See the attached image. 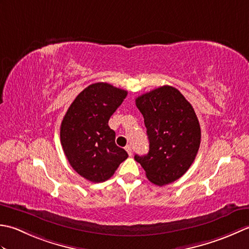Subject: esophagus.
Returning <instances> with one entry per match:
<instances>
[{
    "instance_id": "34e87169",
    "label": "esophagus",
    "mask_w": 249,
    "mask_h": 249,
    "mask_svg": "<svg viewBox=\"0 0 249 249\" xmlns=\"http://www.w3.org/2000/svg\"><path fill=\"white\" fill-rule=\"evenodd\" d=\"M125 150H126V153H128V155H129V156H132V148H131V146H130V145L125 146Z\"/></svg>"
}]
</instances>
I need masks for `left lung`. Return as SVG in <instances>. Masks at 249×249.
Here are the masks:
<instances>
[{"label":"left lung","mask_w":249,"mask_h":249,"mask_svg":"<svg viewBox=\"0 0 249 249\" xmlns=\"http://www.w3.org/2000/svg\"><path fill=\"white\" fill-rule=\"evenodd\" d=\"M135 104L144 117L149 151L134 159L153 184H171L188 171L199 150L201 128L195 109L171 86L140 95Z\"/></svg>","instance_id":"left-lung-1"}]
</instances>
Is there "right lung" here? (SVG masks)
I'll use <instances>...</instances> for the list:
<instances>
[{
	"label": "right lung",
	"mask_w": 249,
	"mask_h": 249,
	"mask_svg": "<svg viewBox=\"0 0 249 249\" xmlns=\"http://www.w3.org/2000/svg\"><path fill=\"white\" fill-rule=\"evenodd\" d=\"M128 91L95 83L76 96L60 128L61 145L71 166L89 181L110 178L128 154L115 143L108 120Z\"/></svg>",
	"instance_id": "right-lung-1"
}]
</instances>
